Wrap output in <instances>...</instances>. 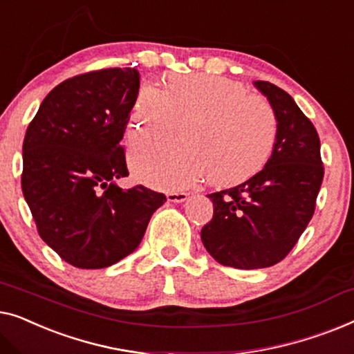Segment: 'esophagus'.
Returning a JSON list of instances; mask_svg holds the SVG:
<instances>
[{
  "label": "esophagus",
  "instance_id": "esophagus-1",
  "mask_svg": "<svg viewBox=\"0 0 354 354\" xmlns=\"http://www.w3.org/2000/svg\"><path fill=\"white\" fill-rule=\"evenodd\" d=\"M167 198H168V202L181 203V202H186L187 201L189 194L187 192H168L167 194Z\"/></svg>",
  "mask_w": 354,
  "mask_h": 354
}]
</instances>
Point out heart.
<instances>
[{"label": "heart", "mask_w": 354, "mask_h": 354, "mask_svg": "<svg viewBox=\"0 0 354 354\" xmlns=\"http://www.w3.org/2000/svg\"><path fill=\"white\" fill-rule=\"evenodd\" d=\"M184 127V146L141 142L129 152V165L141 183L181 189L208 176L215 186H234L252 178L271 157L277 118L265 99L225 77L173 75L165 88L139 89L129 117V138L171 139Z\"/></svg>", "instance_id": "b5f03b06"}]
</instances>
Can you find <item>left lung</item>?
I'll use <instances>...</instances> for the list:
<instances>
[{
	"label": "left lung",
	"mask_w": 354,
	"mask_h": 354,
	"mask_svg": "<svg viewBox=\"0 0 354 354\" xmlns=\"http://www.w3.org/2000/svg\"><path fill=\"white\" fill-rule=\"evenodd\" d=\"M277 118V138L265 168L245 183L208 194L212 221L203 247L225 266L258 270L292 250L313 218L324 167L317 131L290 94L270 82H253Z\"/></svg>",
	"instance_id": "1"
}]
</instances>
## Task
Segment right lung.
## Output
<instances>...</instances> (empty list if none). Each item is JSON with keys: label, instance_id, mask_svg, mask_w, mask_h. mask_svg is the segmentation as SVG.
Returning <instances> with one entry per match:
<instances>
[{"label": "right lung", "instance_id": "add662e5", "mask_svg": "<svg viewBox=\"0 0 354 354\" xmlns=\"http://www.w3.org/2000/svg\"><path fill=\"white\" fill-rule=\"evenodd\" d=\"M139 93L136 68H104L57 84L43 99L22 146V192L38 234L82 270L115 265L136 250L167 202L128 176L122 147Z\"/></svg>", "mask_w": 354, "mask_h": 354}]
</instances>
